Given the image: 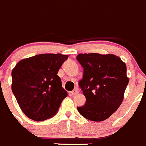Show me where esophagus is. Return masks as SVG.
Listing matches in <instances>:
<instances>
[{"label":"esophagus","instance_id":"esophagus-1","mask_svg":"<svg viewBox=\"0 0 146 146\" xmlns=\"http://www.w3.org/2000/svg\"><path fill=\"white\" fill-rule=\"evenodd\" d=\"M70 93H71L72 96H75V95L78 94V90H73Z\"/></svg>","mask_w":146,"mask_h":146}]
</instances>
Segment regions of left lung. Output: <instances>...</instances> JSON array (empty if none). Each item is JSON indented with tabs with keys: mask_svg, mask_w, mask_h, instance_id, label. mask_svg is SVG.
Masks as SVG:
<instances>
[{
	"mask_svg": "<svg viewBox=\"0 0 146 146\" xmlns=\"http://www.w3.org/2000/svg\"><path fill=\"white\" fill-rule=\"evenodd\" d=\"M76 58L84 68L79 86L86 98L85 104L77 110L88 120L103 121L123 102L129 84L126 64L110 54H80Z\"/></svg>",
	"mask_w": 146,
	"mask_h": 146,
	"instance_id": "1",
	"label": "left lung"
}]
</instances>
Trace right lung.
Masks as SVG:
<instances>
[{"instance_id": "obj_1", "label": "right lung", "mask_w": 146, "mask_h": 146, "mask_svg": "<svg viewBox=\"0 0 146 146\" xmlns=\"http://www.w3.org/2000/svg\"><path fill=\"white\" fill-rule=\"evenodd\" d=\"M68 55L42 54L20 60L12 71V90L23 113L35 121L56 115L68 92L57 75Z\"/></svg>"}]
</instances>
